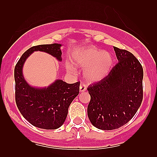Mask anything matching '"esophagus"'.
Segmentation results:
<instances>
[{
  "label": "esophagus",
  "instance_id": "obj_1",
  "mask_svg": "<svg viewBox=\"0 0 157 157\" xmlns=\"http://www.w3.org/2000/svg\"><path fill=\"white\" fill-rule=\"evenodd\" d=\"M86 85H85L83 83H80V92H81V93H82V92L86 91Z\"/></svg>",
  "mask_w": 157,
  "mask_h": 157
}]
</instances>
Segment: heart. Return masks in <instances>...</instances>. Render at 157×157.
<instances>
[{"mask_svg": "<svg viewBox=\"0 0 157 157\" xmlns=\"http://www.w3.org/2000/svg\"><path fill=\"white\" fill-rule=\"evenodd\" d=\"M74 61L77 65L86 67L84 77L86 80L96 82L109 74L112 64V57L108 52L90 46L77 49L74 53ZM68 70L72 71V67L68 66Z\"/></svg>", "mask_w": 157, "mask_h": 157, "instance_id": "b5f03b06", "label": "heart"}]
</instances>
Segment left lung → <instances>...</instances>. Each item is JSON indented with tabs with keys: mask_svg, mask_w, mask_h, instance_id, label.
<instances>
[{
	"mask_svg": "<svg viewBox=\"0 0 157 157\" xmlns=\"http://www.w3.org/2000/svg\"><path fill=\"white\" fill-rule=\"evenodd\" d=\"M118 62L108 75L90 85L89 119L101 130H114L127 124L143 100L142 65L132 53L114 47Z\"/></svg>",
	"mask_w": 157,
	"mask_h": 157,
	"instance_id": "obj_1",
	"label": "left lung"
}]
</instances>
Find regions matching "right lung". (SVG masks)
Segmentation results:
<instances>
[{"mask_svg": "<svg viewBox=\"0 0 157 157\" xmlns=\"http://www.w3.org/2000/svg\"><path fill=\"white\" fill-rule=\"evenodd\" d=\"M61 46L54 43L31 47L23 54L14 68L17 108L30 124L42 129H57L62 125L70 105L79 94L80 82L70 84L57 80L48 87H32L25 80L22 70L26 58L36 51L47 52L61 61Z\"/></svg>", "mask_w": 157, "mask_h": 157, "instance_id": "add662e5", "label": "right lung"}]
</instances>
